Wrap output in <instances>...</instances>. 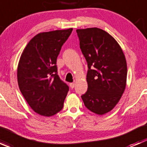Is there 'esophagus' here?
Returning a JSON list of instances; mask_svg holds the SVG:
<instances>
[{
	"label": "esophagus",
	"instance_id": "1",
	"mask_svg": "<svg viewBox=\"0 0 147 147\" xmlns=\"http://www.w3.org/2000/svg\"><path fill=\"white\" fill-rule=\"evenodd\" d=\"M75 84L74 82H72V83H70V84H69V86H70V87L71 88H74V87H75Z\"/></svg>",
	"mask_w": 147,
	"mask_h": 147
}]
</instances>
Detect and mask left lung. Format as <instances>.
<instances>
[{
    "label": "left lung",
    "mask_w": 147,
    "mask_h": 147,
    "mask_svg": "<svg viewBox=\"0 0 147 147\" xmlns=\"http://www.w3.org/2000/svg\"><path fill=\"white\" fill-rule=\"evenodd\" d=\"M88 65V90L81 96L86 107L98 115L112 111L126 88L127 65L121 47L108 32L98 28L77 30Z\"/></svg>",
    "instance_id": "obj_1"
}]
</instances>
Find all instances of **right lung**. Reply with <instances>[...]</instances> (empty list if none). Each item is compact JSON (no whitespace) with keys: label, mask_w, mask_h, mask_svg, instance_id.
Wrapping results in <instances>:
<instances>
[{"label":"right lung","mask_w":147,"mask_h":147,"mask_svg":"<svg viewBox=\"0 0 147 147\" xmlns=\"http://www.w3.org/2000/svg\"><path fill=\"white\" fill-rule=\"evenodd\" d=\"M72 28L40 32L23 50L17 69L19 89L32 110L44 117L60 112L69 87L57 74V57Z\"/></svg>","instance_id":"right-lung-1"}]
</instances>
